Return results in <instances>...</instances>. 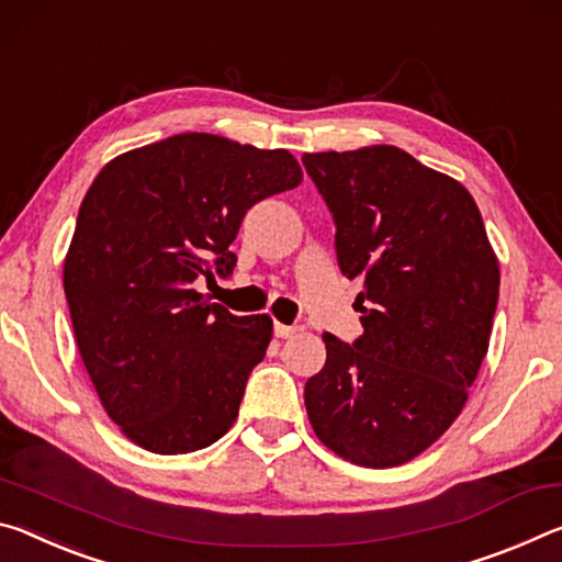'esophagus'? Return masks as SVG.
Returning <instances> with one entry per match:
<instances>
[{"instance_id": "esophagus-1", "label": "esophagus", "mask_w": 562, "mask_h": 562, "mask_svg": "<svg viewBox=\"0 0 562 562\" xmlns=\"http://www.w3.org/2000/svg\"><path fill=\"white\" fill-rule=\"evenodd\" d=\"M296 326H286V324H279V321H276L273 324V334H276V338H291L293 334H296Z\"/></svg>"}]
</instances>
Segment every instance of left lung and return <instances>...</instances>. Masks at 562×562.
<instances>
[{"label": "left lung", "instance_id": "obj_1", "mask_svg": "<svg viewBox=\"0 0 562 562\" xmlns=\"http://www.w3.org/2000/svg\"><path fill=\"white\" fill-rule=\"evenodd\" d=\"M336 224L363 336L324 334L326 366L306 381L321 443L356 465L408 463L446 434L488 353L501 269L461 181L398 146L303 154Z\"/></svg>", "mask_w": 562, "mask_h": 562}]
</instances>
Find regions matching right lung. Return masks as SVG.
<instances>
[{
    "mask_svg": "<svg viewBox=\"0 0 562 562\" xmlns=\"http://www.w3.org/2000/svg\"><path fill=\"white\" fill-rule=\"evenodd\" d=\"M286 149L177 134L126 151L81 201L67 259L74 338L99 401L151 453L201 450L234 426L269 316H234L194 289L228 276L246 211L296 189Z\"/></svg>",
    "mask_w": 562,
    "mask_h": 562,
    "instance_id": "right-lung-1",
    "label": "right lung"
}]
</instances>
